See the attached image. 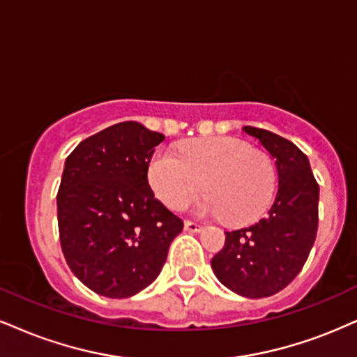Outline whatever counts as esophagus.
<instances>
[{
    "mask_svg": "<svg viewBox=\"0 0 357 357\" xmlns=\"http://www.w3.org/2000/svg\"><path fill=\"white\" fill-rule=\"evenodd\" d=\"M183 228H185V230L190 231V233H199V231H202V228H204V227L199 225V223L187 220V222L183 223Z\"/></svg>",
    "mask_w": 357,
    "mask_h": 357,
    "instance_id": "1",
    "label": "esophagus"
}]
</instances>
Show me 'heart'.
<instances>
[{
  "instance_id": "heart-1",
  "label": "heart",
  "mask_w": 357,
  "mask_h": 357,
  "mask_svg": "<svg viewBox=\"0 0 357 357\" xmlns=\"http://www.w3.org/2000/svg\"><path fill=\"white\" fill-rule=\"evenodd\" d=\"M147 178L155 197L170 210H182L210 197L202 210L230 225L258 220L271 205L276 169L266 152L233 137L200 139L180 147L178 155L158 151L149 162Z\"/></svg>"
}]
</instances>
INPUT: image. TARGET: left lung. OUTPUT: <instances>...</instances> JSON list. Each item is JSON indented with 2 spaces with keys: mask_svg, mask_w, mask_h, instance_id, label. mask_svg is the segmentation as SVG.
<instances>
[{
  "mask_svg": "<svg viewBox=\"0 0 357 357\" xmlns=\"http://www.w3.org/2000/svg\"><path fill=\"white\" fill-rule=\"evenodd\" d=\"M270 152L278 169V193L266 217L225 231V245L212 258L220 283L246 298H266L296 278L318 231L319 185L310 160L288 139L245 126Z\"/></svg>",
  "mask_w": 357,
  "mask_h": 357,
  "instance_id": "1",
  "label": "left lung"
}]
</instances>
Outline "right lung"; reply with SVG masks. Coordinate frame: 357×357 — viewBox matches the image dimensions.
I'll return each mask as SVG.
<instances>
[{"instance_id":"1","label":"right lung","mask_w":357,"mask_h":357,"mask_svg":"<svg viewBox=\"0 0 357 357\" xmlns=\"http://www.w3.org/2000/svg\"><path fill=\"white\" fill-rule=\"evenodd\" d=\"M164 139L139 122H121L66 158L57 190L61 248L76 278L100 296L129 298L147 288L182 231V220L153 197L147 180Z\"/></svg>"}]
</instances>
